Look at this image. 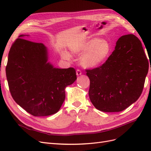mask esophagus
<instances>
[{
    "instance_id": "34e87169",
    "label": "esophagus",
    "mask_w": 151,
    "mask_h": 151,
    "mask_svg": "<svg viewBox=\"0 0 151 151\" xmlns=\"http://www.w3.org/2000/svg\"><path fill=\"white\" fill-rule=\"evenodd\" d=\"M76 74H77V76H80L82 74V72L79 69H77L76 70Z\"/></svg>"
}]
</instances>
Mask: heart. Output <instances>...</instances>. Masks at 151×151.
Returning a JSON list of instances; mask_svg holds the SVG:
<instances>
[{
  "label": "heart",
  "mask_w": 151,
  "mask_h": 151,
  "mask_svg": "<svg viewBox=\"0 0 151 151\" xmlns=\"http://www.w3.org/2000/svg\"><path fill=\"white\" fill-rule=\"evenodd\" d=\"M111 50V45L108 42L98 38L87 40L71 49L74 54L84 53L80 59V63L86 68H95L102 64L109 57ZM62 56L63 58H70L69 54L66 52H63Z\"/></svg>",
  "instance_id": "1"
}]
</instances>
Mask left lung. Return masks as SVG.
<instances>
[{"label":"left lung","instance_id":"8db88e82","mask_svg":"<svg viewBox=\"0 0 151 151\" xmlns=\"http://www.w3.org/2000/svg\"><path fill=\"white\" fill-rule=\"evenodd\" d=\"M148 65L139 38L134 35L121 36L102 65L86 70L94 106L104 112H119L135 103L142 92Z\"/></svg>","mask_w":151,"mask_h":151}]
</instances>
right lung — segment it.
Here are the masks:
<instances>
[{
	"label": "right lung",
	"mask_w": 151,
	"mask_h": 151,
	"mask_svg": "<svg viewBox=\"0 0 151 151\" xmlns=\"http://www.w3.org/2000/svg\"><path fill=\"white\" fill-rule=\"evenodd\" d=\"M28 36L21 35L9 52V88L16 103L31 115H52L64 101L66 87L77 79L76 70L54 67L45 45L22 38Z\"/></svg>",
	"instance_id": "obj_1"
}]
</instances>
